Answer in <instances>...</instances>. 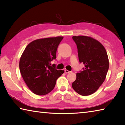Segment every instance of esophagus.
I'll return each mask as SVG.
<instances>
[{"label": "esophagus", "instance_id": "esophagus-1", "mask_svg": "<svg viewBox=\"0 0 125 125\" xmlns=\"http://www.w3.org/2000/svg\"><path fill=\"white\" fill-rule=\"evenodd\" d=\"M64 72H65V73H70V71H68V70H67V69H65Z\"/></svg>", "mask_w": 125, "mask_h": 125}]
</instances>
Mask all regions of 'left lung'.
Listing matches in <instances>:
<instances>
[{
  "label": "left lung",
  "instance_id": "8db88e82",
  "mask_svg": "<svg viewBox=\"0 0 125 125\" xmlns=\"http://www.w3.org/2000/svg\"><path fill=\"white\" fill-rule=\"evenodd\" d=\"M78 48L79 61L84 65L83 70L77 73L72 88L83 96L94 93L103 83L109 67L105 48L100 42L91 37H72Z\"/></svg>",
  "mask_w": 125,
  "mask_h": 125
}]
</instances>
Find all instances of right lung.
Wrapping results in <instances>:
<instances>
[{"mask_svg": "<svg viewBox=\"0 0 125 125\" xmlns=\"http://www.w3.org/2000/svg\"><path fill=\"white\" fill-rule=\"evenodd\" d=\"M62 36L34 40L25 48L20 57L19 68L27 86L34 94H47L53 89L56 80L64 71L56 69L51 61L56 58Z\"/></svg>", "mask_w": 125, "mask_h": 125, "instance_id": "right-lung-1", "label": "right lung"}]
</instances>
